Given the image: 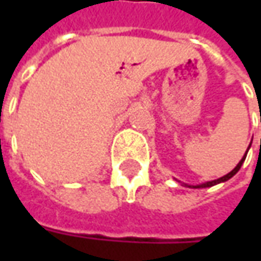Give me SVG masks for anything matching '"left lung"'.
<instances>
[{
	"label": "left lung",
	"instance_id": "obj_1",
	"mask_svg": "<svg viewBox=\"0 0 261 261\" xmlns=\"http://www.w3.org/2000/svg\"><path fill=\"white\" fill-rule=\"evenodd\" d=\"M246 156H247V154L243 156V160H241V161H240V163L237 164V167L234 168V170H232V171H231V173H228V174L224 175V177H221V178H218V180H214V181H207V183H203V185L193 186V187H196V189H197V187H211V186H215V185H218V183H222V181H226V180H229V178H231V177H232L234 174H237V171H238V170L241 168L243 163H244V160H246Z\"/></svg>",
	"mask_w": 261,
	"mask_h": 261
}]
</instances>
